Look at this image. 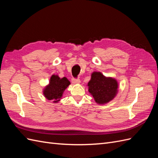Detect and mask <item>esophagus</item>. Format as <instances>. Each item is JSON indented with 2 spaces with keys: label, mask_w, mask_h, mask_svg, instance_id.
I'll list each match as a JSON object with an SVG mask.
<instances>
[{
  "label": "esophagus",
  "mask_w": 158,
  "mask_h": 158,
  "mask_svg": "<svg viewBox=\"0 0 158 158\" xmlns=\"http://www.w3.org/2000/svg\"><path fill=\"white\" fill-rule=\"evenodd\" d=\"M72 82L74 84H80V80L79 78H73L72 79Z\"/></svg>",
  "instance_id": "1"
}]
</instances>
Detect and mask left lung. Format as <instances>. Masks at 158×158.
Here are the masks:
<instances>
[{
    "label": "left lung",
    "mask_w": 158,
    "mask_h": 158,
    "mask_svg": "<svg viewBox=\"0 0 158 158\" xmlns=\"http://www.w3.org/2000/svg\"><path fill=\"white\" fill-rule=\"evenodd\" d=\"M88 85L89 92L93 95L95 101L99 104L108 103L117 93V80L112 78H106L101 73H93Z\"/></svg>",
    "instance_id": "8db88e82"
}]
</instances>
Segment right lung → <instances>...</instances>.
I'll return each instance as SVG.
<instances>
[{
  "label": "right lung",
  "instance_id": "add662e5",
  "mask_svg": "<svg viewBox=\"0 0 158 158\" xmlns=\"http://www.w3.org/2000/svg\"><path fill=\"white\" fill-rule=\"evenodd\" d=\"M70 84V81L66 77L60 78L57 75H52L49 84L44 90L45 97L48 100H52L54 103H57L60 101L64 91Z\"/></svg>",
  "mask_w": 158,
  "mask_h": 158
}]
</instances>
